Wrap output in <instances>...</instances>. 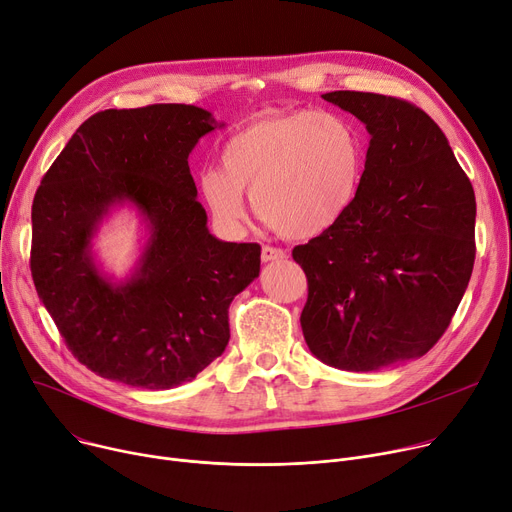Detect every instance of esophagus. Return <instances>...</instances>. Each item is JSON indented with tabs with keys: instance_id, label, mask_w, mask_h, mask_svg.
<instances>
[{
	"instance_id": "obj_1",
	"label": "esophagus",
	"mask_w": 512,
	"mask_h": 512,
	"mask_svg": "<svg viewBox=\"0 0 512 512\" xmlns=\"http://www.w3.org/2000/svg\"><path fill=\"white\" fill-rule=\"evenodd\" d=\"M287 254L281 248H273V246H262L260 258L262 262H273V260H283Z\"/></svg>"
}]
</instances>
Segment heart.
Returning a JSON list of instances; mask_svg holds the SVG:
<instances>
[{
  "label": "heart",
  "mask_w": 512,
  "mask_h": 512,
  "mask_svg": "<svg viewBox=\"0 0 512 512\" xmlns=\"http://www.w3.org/2000/svg\"><path fill=\"white\" fill-rule=\"evenodd\" d=\"M366 171V140L349 117L297 109L254 119L221 146V169H204L198 186L217 225L244 223V192L275 231L310 239L337 227L351 210Z\"/></svg>",
  "instance_id": "heart-1"
}]
</instances>
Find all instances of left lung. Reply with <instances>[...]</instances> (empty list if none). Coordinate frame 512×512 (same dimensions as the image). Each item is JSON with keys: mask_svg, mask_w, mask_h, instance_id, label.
Masks as SVG:
<instances>
[{"mask_svg": "<svg viewBox=\"0 0 512 512\" xmlns=\"http://www.w3.org/2000/svg\"><path fill=\"white\" fill-rule=\"evenodd\" d=\"M324 101L370 134L345 219L293 250L308 277L304 339L322 364L374 372L428 353L475 260V194L444 132L415 105L335 90Z\"/></svg>", "mask_w": 512, "mask_h": 512, "instance_id": "left-lung-1", "label": "left lung"}]
</instances>
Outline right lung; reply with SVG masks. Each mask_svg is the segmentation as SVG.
Returning a JSON list of instances; mask_svg holds the SVG:
<instances>
[{
    "label": "right lung",
    "mask_w": 512,
    "mask_h": 512,
    "mask_svg": "<svg viewBox=\"0 0 512 512\" xmlns=\"http://www.w3.org/2000/svg\"><path fill=\"white\" fill-rule=\"evenodd\" d=\"M223 126L196 105L107 109L41 179L30 273L74 357L107 380L175 388L229 343L227 308L260 275V246L208 231L188 165L198 140ZM124 205L141 217L145 244L131 275L115 280L92 242Z\"/></svg>",
    "instance_id": "add662e5"
}]
</instances>
